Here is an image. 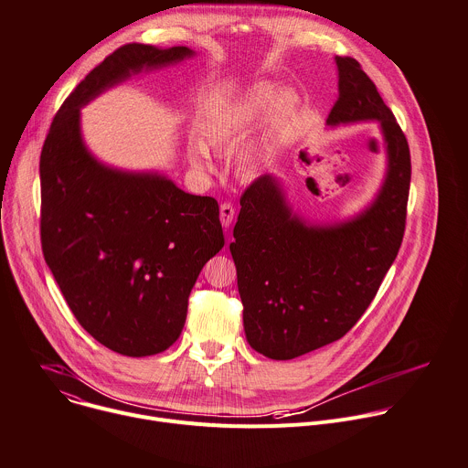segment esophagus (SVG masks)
<instances>
[{
    "label": "esophagus",
    "mask_w": 468,
    "mask_h": 468,
    "mask_svg": "<svg viewBox=\"0 0 468 468\" xmlns=\"http://www.w3.org/2000/svg\"><path fill=\"white\" fill-rule=\"evenodd\" d=\"M233 217H235V207H233V204L224 202V204L220 206V222H222V226H224V228H229L231 222H233Z\"/></svg>",
    "instance_id": "34e87169"
}]
</instances>
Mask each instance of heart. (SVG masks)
<instances>
[{"label":"heart","instance_id":"heart-1","mask_svg":"<svg viewBox=\"0 0 468 468\" xmlns=\"http://www.w3.org/2000/svg\"><path fill=\"white\" fill-rule=\"evenodd\" d=\"M296 107L298 100L292 92H283L278 96L274 87L261 83L248 89L242 96L211 109L199 123V135H202L206 146L220 154H229L264 116L272 112V125L280 129L294 116ZM188 161L197 170H211L209 155L202 146L188 148ZM257 168V157H242L240 172L244 176L251 177Z\"/></svg>","mask_w":468,"mask_h":468}]
</instances>
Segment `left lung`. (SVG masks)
<instances>
[{
    "mask_svg": "<svg viewBox=\"0 0 468 468\" xmlns=\"http://www.w3.org/2000/svg\"><path fill=\"white\" fill-rule=\"evenodd\" d=\"M339 98L327 125L378 120L387 176L372 206L337 226H307L272 176L240 196L229 244L250 346L285 361L339 341L363 316L402 246L411 155L402 127L352 57H335Z\"/></svg>",
    "mask_w": 468,
    "mask_h": 468,
    "instance_id": "obj_1",
    "label": "left lung"
}]
</instances>
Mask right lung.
<instances>
[{"label":"right lung","mask_w":468,"mask_h":468,"mask_svg":"<svg viewBox=\"0 0 468 468\" xmlns=\"http://www.w3.org/2000/svg\"><path fill=\"white\" fill-rule=\"evenodd\" d=\"M186 46L125 44L57 111L40 154V240L83 329L109 350L144 357L170 348L204 264L224 246L218 202L157 174L103 166L83 144L80 107L131 74L179 62Z\"/></svg>","instance_id":"right-lung-1"}]
</instances>
